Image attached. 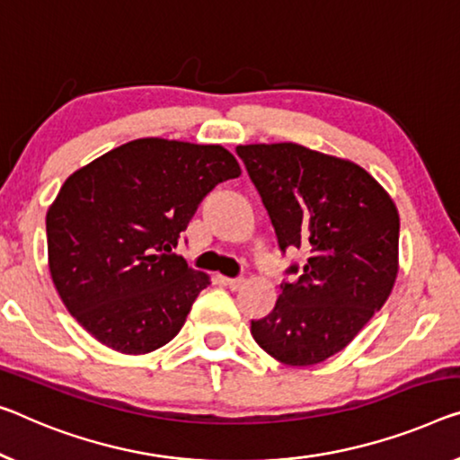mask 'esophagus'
I'll list each match as a JSON object with an SVG mask.
<instances>
[{"instance_id":"obj_1","label":"esophagus","mask_w":460,"mask_h":460,"mask_svg":"<svg viewBox=\"0 0 460 460\" xmlns=\"http://www.w3.org/2000/svg\"><path fill=\"white\" fill-rule=\"evenodd\" d=\"M225 285H227L231 291H239L245 285V279H225Z\"/></svg>"}]
</instances>
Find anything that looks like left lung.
<instances>
[{"label": "left lung", "instance_id": "8db88e82", "mask_svg": "<svg viewBox=\"0 0 460 460\" xmlns=\"http://www.w3.org/2000/svg\"><path fill=\"white\" fill-rule=\"evenodd\" d=\"M280 250L307 253L252 337L285 366H316L351 342L399 277V210L358 163L296 142L239 144ZM287 272H297L291 266Z\"/></svg>", "mask_w": 460, "mask_h": 460}]
</instances>
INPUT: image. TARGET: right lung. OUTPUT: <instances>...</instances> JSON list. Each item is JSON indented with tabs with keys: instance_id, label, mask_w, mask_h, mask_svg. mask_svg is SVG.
<instances>
[{
	"instance_id": "add662e5",
	"label": "right lung",
	"mask_w": 460,
	"mask_h": 460,
	"mask_svg": "<svg viewBox=\"0 0 460 460\" xmlns=\"http://www.w3.org/2000/svg\"><path fill=\"white\" fill-rule=\"evenodd\" d=\"M242 175L221 144L138 138L67 177L47 210L49 272L66 310L113 351L146 355L181 331L210 285L173 248L202 198Z\"/></svg>"
}]
</instances>
